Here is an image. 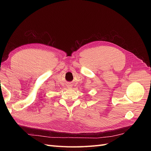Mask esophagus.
<instances>
[{
  "mask_svg": "<svg viewBox=\"0 0 151 151\" xmlns=\"http://www.w3.org/2000/svg\"><path fill=\"white\" fill-rule=\"evenodd\" d=\"M71 87H72V86H70V85H68V86H67V88H70Z\"/></svg>",
  "mask_w": 151,
  "mask_h": 151,
  "instance_id": "obj_1",
  "label": "esophagus"
}]
</instances>
